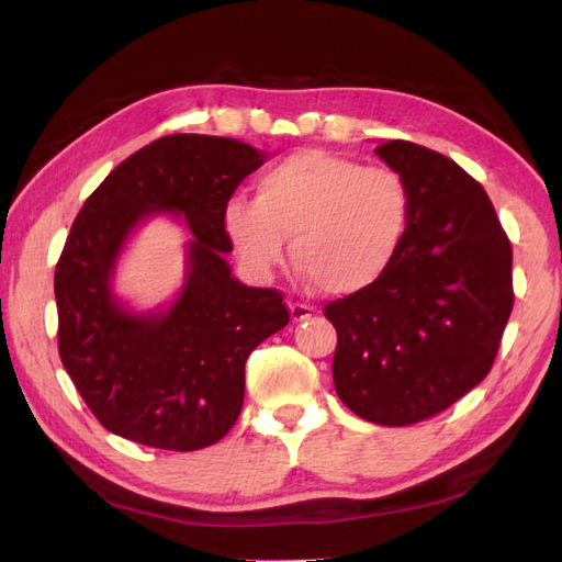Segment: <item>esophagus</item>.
<instances>
[{
	"label": "esophagus",
	"instance_id": "34e87169",
	"mask_svg": "<svg viewBox=\"0 0 562 562\" xmlns=\"http://www.w3.org/2000/svg\"><path fill=\"white\" fill-rule=\"evenodd\" d=\"M314 314V310L310 307V304H302V302H293L291 304V318L297 323V321H304L310 318Z\"/></svg>",
	"mask_w": 562,
	"mask_h": 562
}]
</instances>
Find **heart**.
I'll return each instance as SVG.
<instances>
[{
  "mask_svg": "<svg viewBox=\"0 0 562 562\" xmlns=\"http://www.w3.org/2000/svg\"><path fill=\"white\" fill-rule=\"evenodd\" d=\"M411 223L398 173L326 149H300L255 182V199H232L225 229L241 260L265 274L291 239L293 265L314 291L351 297L394 265Z\"/></svg>",
  "mask_w": 562,
  "mask_h": 562,
  "instance_id": "heart-1",
  "label": "heart"
}]
</instances>
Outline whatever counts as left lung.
<instances>
[{
	"label": "left lung",
	"instance_id": "left-lung-1",
	"mask_svg": "<svg viewBox=\"0 0 562 562\" xmlns=\"http://www.w3.org/2000/svg\"><path fill=\"white\" fill-rule=\"evenodd\" d=\"M411 194L386 274L326 304L333 380L351 413L407 427L483 382L514 310V250L490 196L462 166L407 140L375 147Z\"/></svg>",
	"mask_w": 562,
	"mask_h": 562
}]
</instances>
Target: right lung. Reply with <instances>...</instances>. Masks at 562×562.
<instances>
[{
	"label": "right lung",
	"instance_id": "obj_1",
	"mask_svg": "<svg viewBox=\"0 0 562 562\" xmlns=\"http://www.w3.org/2000/svg\"><path fill=\"white\" fill-rule=\"evenodd\" d=\"M265 155L217 135L145 145L83 201L56 265L58 353L103 427L133 443L192 452L239 419L246 359L291 316L283 293L232 277L225 206ZM157 210L193 232L183 293L166 315L126 313L109 277L130 229Z\"/></svg>",
	"mask_w": 562,
	"mask_h": 562
}]
</instances>
